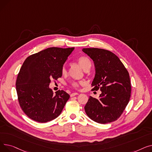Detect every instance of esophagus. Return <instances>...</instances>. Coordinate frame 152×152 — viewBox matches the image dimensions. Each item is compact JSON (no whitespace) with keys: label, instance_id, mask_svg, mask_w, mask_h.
Returning <instances> with one entry per match:
<instances>
[{"label":"esophagus","instance_id":"34e87169","mask_svg":"<svg viewBox=\"0 0 152 152\" xmlns=\"http://www.w3.org/2000/svg\"><path fill=\"white\" fill-rule=\"evenodd\" d=\"M79 94L78 93H77V92H75V93H72L71 95H70V96L71 97H73V96H75V95H78Z\"/></svg>","mask_w":152,"mask_h":152}]
</instances>
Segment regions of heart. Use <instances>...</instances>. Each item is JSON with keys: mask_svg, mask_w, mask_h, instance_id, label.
<instances>
[{"mask_svg": "<svg viewBox=\"0 0 152 152\" xmlns=\"http://www.w3.org/2000/svg\"><path fill=\"white\" fill-rule=\"evenodd\" d=\"M77 63L79 65L81 66V67L84 69V70L86 69L87 68H88L89 67H91V61L90 60L86 57H84V56H83V57H79L78 59H77ZM66 68L65 66H63L62 69H61V73L63 74H65L66 73ZM83 83L82 82H79V83H77V82H73L71 83V86L74 87V88H78L79 85L80 84H82Z\"/></svg>", "mask_w": 152, "mask_h": 152, "instance_id": "1", "label": "heart"}]
</instances>
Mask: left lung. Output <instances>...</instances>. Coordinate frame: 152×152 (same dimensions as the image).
<instances>
[{
	"mask_svg": "<svg viewBox=\"0 0 152 152\" xmlns=\"http://www.w3.org/2000/svg\"><path fill=\"white\" fill-rule=\"evenodd\" d=\"M83 51L92 59L95 67L92 90L102 92L99 99L89 97L84 107L86 113L98 123L115 121L120 117L131 97L128 71L117 56L109 50L86 48Z\"/></svg>",
	"mask_w": 152,
	"mask_h": 152,
	"instance_id": "left-lung-1",
	"label": "left lung"
}]
</instances>
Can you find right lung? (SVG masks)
<instances>
[{
  "label": "right lung",
  "instance_id": "add662e5",
  "mask_svg": "<svg viewBox=\"0 0 152 152\" xmlns=\"http://www.w3.org/2000/svg\"><path fill=\"white\" fill-rule=\"evenodd\" d=\"M75 48L50 47L33 54L24 61L16 81L18 100L23 112L39 123L57 118L69 98L66 92L53 94L51 79L62 76L61 69Z\"/></svg>",
  "mask_w": 152,
  "mask_h": 152
}]
</instances>
